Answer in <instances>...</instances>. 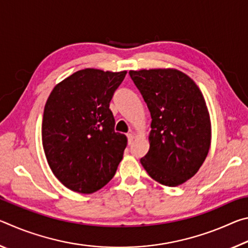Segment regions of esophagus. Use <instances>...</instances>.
Returning <instances> with one entry per match:
<instances>
[{
    "label": "esophagus",
    "mask_w": 248,
    "mask_h": 248,
    "mask_svg": "<svg viewBox=\"0 0 248 248\" xmlns=\"http://www.w3.org/2000/svg\"><path fill=\"white\" fill-rule=\"evenodd\" d=\"M127 138H128V143L129 144H132V142L134 140V134L133 133H128L127 134Z\"/></svg>",
    "instance_id": "obj_1"
}]
</instances>
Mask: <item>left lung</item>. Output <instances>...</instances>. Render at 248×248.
<instances>
[{"mask_svg":"<svg viewBox=\"0 0 248 248\" xmlns=\"http://www.w3.org/2000/svg\"><path fill=\"white\" fill-rule=\"evenodd\" d=\"M148 106L150 149L140 159L150 177L169 187L195 176L211 145V120L202 93L176 69L129 71Z\"/></svg>","mask_w":248,"mask_h":248,"instance_id":"1","label":"left lung"}]
</instances>
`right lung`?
Returning <instances> with one entry per match:
<instances>
[{
    "label": "right lung",
    "mask_w": 248,
    "mask_h": 248,
    "mask_svg": "<svg viewBox=\"0 0 248 248\" xmlns=\"http://www.w3.org/2000/svg\"><path fill=\"white\" fill-rule=\"evenodd\" d=\"M127 71L87 68L58 83L45 105L41 137L48 164L63 186L92 194L110 182L127 137L115 132L109 103Z\"/></svg>",
    "instance_id": "add662e5"
}]
</instances>
